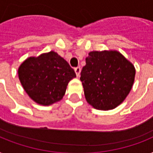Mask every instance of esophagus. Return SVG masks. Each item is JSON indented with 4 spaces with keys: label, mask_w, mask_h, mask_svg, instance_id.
<instances>
[{
    "label": "esophagus",
    "mask_w": 153,
    "mask_h": 153,
    "mask_svg": "<svg viewBox=\"0 0 153 153\" xmlns=\"http://www.w3.org/2000/svg\"><path fill=\"white\" fill-rule=\"evenodd\" d=\"M74 72H75L77 77H79V74H80V72H81V68L79 67H75V68H74Z\"/></svg>",
    "instance_id": "34e87169"
}]
</instances>
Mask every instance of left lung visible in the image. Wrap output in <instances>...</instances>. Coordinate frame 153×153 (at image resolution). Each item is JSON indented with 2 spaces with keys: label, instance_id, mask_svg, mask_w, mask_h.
Wrapping results in <instances>:
<instances>
[{
  "label": "left lung",
  "instance_id": "left-lung-1",
  "mask_svg": "<svg viewBox=\"0 0 153 153\" xmlns=\"http://www.w3.org/2000/svg\"><path fill=\"white\" fill-rule=\"evenodd\" d=\"M135 74L133 63L119 51H91L80 77L86 102L100 110L115 109L130 92Z\"/></svg>",
  "mask_w": 153,
  "mask_h": 153
}]
</instances>
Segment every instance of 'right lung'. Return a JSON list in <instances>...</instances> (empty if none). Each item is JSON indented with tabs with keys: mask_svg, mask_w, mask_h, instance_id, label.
<instances>
[{
	"mask_svg": "<svg viewBox=\"0 0 153 153\" xmlns=\"http://www.w3.org/2000/svg\"><path fill=\"white\" fill-rule=\"evenodd\" d=\"M18 77L32 100L50 105L62 100L68 82L76 74L63 58L51 51L26 59L18 68Z\"/></svg>",
	"mask_w": 153,
	"mask_h": 153,
	"instance_id": "obj_1",
	"label": "right lung"
}]
</instances>
